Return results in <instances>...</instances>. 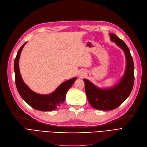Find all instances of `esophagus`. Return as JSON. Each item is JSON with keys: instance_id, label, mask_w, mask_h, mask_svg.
Segmentation results:
<instances>
[{"instance_id": "34e87169", "label": "esophagus", "mask_w": 147, "mask_h": 147, "mask_svg": "<svg viewBox=\"0 0 147 147\" xmlns=\"http://www.w3.org/2000/svg\"><path fill=\"white\" fill-rule=\"evenodd\" d=\"M84 73L83 72H81L80 74H79V76H84Z\"/></svg>"}]
</instances>
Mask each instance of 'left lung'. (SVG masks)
I'll list each match as a JSON object with an SVG mask.
<instances>
[{
  "mask_svg": "<svg viewBox=\"0 0 147 147\" xmlns=\"http://www.w3.org/2000/svg\"><path fill=\"white\" fill-rule=\"evenodd\" d=\"M112 42L121 48L126 58V69L123 77L115 85L108 88H100L90 80L84 79L85 90L90 104L100 110H111L117 108L125 100L132 91L134 80L133 57L128 47L115 34L110 33Z\"/></svg>",
  "mask_w": 147,
  "mask_h": 147,
  "instance_id": "obj_1",
  "label": "left lung"
}]
</instances>
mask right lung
Wrapping results in <instances>:
<instances>
[{
	"label": "right lung",
	"mask_w": 147,
	"mask_h": 147,
	"mask_svg": "<svg viewBox=\"0 0 147 147\" xmlns=\"http://www.w3.org/2000/svg\"><path fill=\"white\" fill-rule=\"evenodd\" d=\"M26 43L27 42L20 47L14 60L15 82L18 91L22 98L34 109L41 111H48L55 110L63 104L67 91L76 80V78H73L63 82L55 91L50 94H40L32 91L24 82L19 67L20 53Z\"/></svg>",
	"instance_id": "right-lung-1"
}]
</instances>
